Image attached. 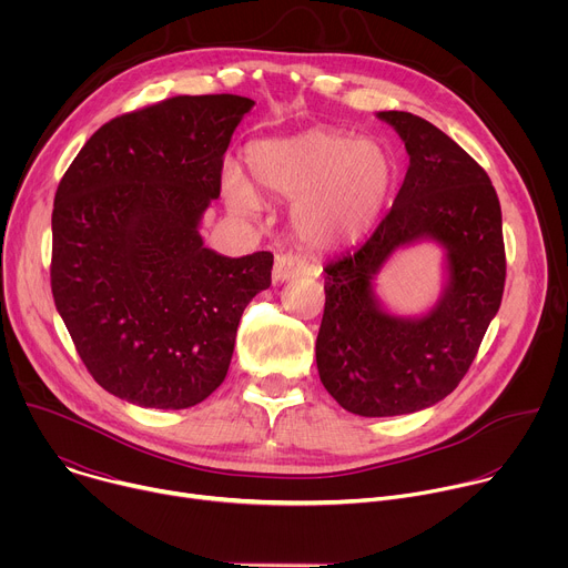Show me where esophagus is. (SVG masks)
Instances as JSON below:
<instances>
[{
  "label": "esophagus",
  "instance_id": "obj_1",
  "mask_svg": "<svg viewBox=\"0 0 568 568\" xmlns=\"http://www.w3.org/2000/svg\"><path fill=\"white\" fill-rule=\"evenodd\" d=\"M307 274V263L294 254H278L274 261V270H272V278L274 283H285L292 278H298Z\"/></svg>",
  "mask_w": 568,
  "mask_h": 568
}]
</instances>
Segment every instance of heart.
Instances as JSON below:
<instances>
[{
    "label": "heart",
    "instance_id": "b5f03b06",
    "mask_svg": "<svg viewBox=\"0 0 568 568\" xmlns=\"http://www.w3.org/2000/svg\"><path fill=\"white\" fill-rule=\"evenodd\" d=\"M245 161L252 182L237 169L222 173L226 204L237 215H256L263 206L256 186L294 200L292 226L318 250L357 240L379 215L397 175L386 143L331 128L256 141Z\"/></svg>",
    "mask_w": 568,
    "mask_h": 568
}]
</instances>
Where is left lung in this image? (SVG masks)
I'll return each instance as SVG.
<instances>
[{
  "mask_svg": "<svg viewBox=\"0 0 568 568\" xmlns=\"http://www.w3.org/2000/svg\"><path fill=\"white\" fill-rule=\"evenodd\" d=\"M404 141L409 169L390 211L353 252L323 267L326 310L316 368L355 416L416 414L447 397L499 312L506 250L497 191L443 130L409 112H377ZM418 241L444 250L446 283L423 315H395L374 292L387 258Z\"/></svg>",
  "mask_w": 568,
  "mask_h": 568,
  "instance_id": "8db88e82",
  "label": "left lung"
}]
</instances>
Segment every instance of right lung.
<instances>
[{"instance_id": "right-lung-1", "label": "right lung", "mask_w": 568, "mask_h": 568, "mask_svg": "<svg viewBox=\"0 0 568 568\" xmlns=\"http://www.w3.org/2000/svg\"><path fill=\"white\" fill-rule=\"evenodd\" d=\"M254 105L175 97L116 116L55 191V307L92 377L136 407L206 399L226 377L242 312L272 283L270 252L229 258L200 235L222 156Z\"/></svg>"}]
</instances>
